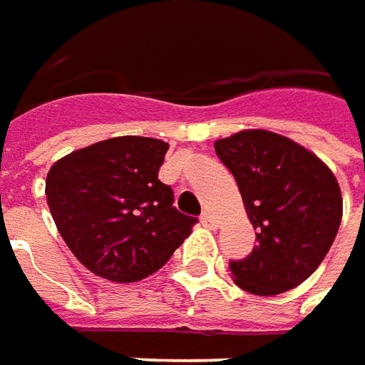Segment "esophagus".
<instances>
[{
	"label": "esophagus",
	"instance_id": "34e87169",
	"mask_svg": "<svg viewBox=\"0 0 365 365\" xmlns=\"http://www.w3.org/2000/svg\"><path fill=\"white\" fill-rule=\"evenodd\" d=\"M200 223H202L204 227H208V229H217V225H219V221L215 219V215L212 212H202V217H200Z\"/></svg>",
	"mask_w": 365,
	"mask_h": 365
}]
</instances>
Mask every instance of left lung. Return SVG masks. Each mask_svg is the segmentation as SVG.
Listing matches in <instances>:
<instances>
[{
	"label": "left lung",
	"instance_id": "left-lung-1",
	"mask_svg": "<svg viewBox=\"0 0 365 365\" xmlns=\"http://www.w3.org/2000/svg\"><path fill=\"white\" fill-rule=\"evenodd\" d=\"M233 173L258 244L231 260L233 283L277 295L304 283L329 254L343 217L331 169L302 144L268 130H244L215 142Z\"/></svg>",
	"mask_w": 365,
	"mask_h": 365
}]
</instances>
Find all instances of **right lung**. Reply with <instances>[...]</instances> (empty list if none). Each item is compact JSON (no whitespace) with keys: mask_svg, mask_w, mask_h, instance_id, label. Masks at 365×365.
<instances>
[{"mask_svg":"<svg viewBox=\"0 0 365 365\" xmlns=\"http://www.w3.org/2000/svg\"><path fill=\"white\" fill-rule=\"evenodd\" d=\"M167 148L157 138L118 136L49 169L45 194L57 231L97 277L134 283L157 272L198 223L159 180Z\"/></svg>","mask_w":365,"mask_h":365,"instance_id":"obj_1","label":"right lung"}]
</instances>
